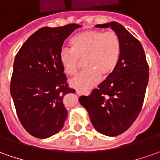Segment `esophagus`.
I'll list each match as a JSON object with an SVG mask.
<instances>
[{
    "label": "esophagus",
    "mask_w": 160,
    "mask_h": 160,
    "mask_svg": "<svg viewBox=\"0 0 160 160\" xmlns=\"http://www.w3.org/2000/svg\"><path fill=\"white\" fill-rule=\"evenodd\" d=\"M76 94H78V95H80V94H82L83 93H82L81 91H78V90H77V91H76ZM86 94H88H88H90V92H87Z\"/></svg>",
    "instance_id": "obj_1"
}]
</instances>
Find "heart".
Masks as SVG:
<instances>
[{
  "mask_svg": "<svg viewBox=\"0 0 160 160\" xmlns=\"http://www.w3.org/2000/svg\"><path fill=\"white\" fill-rule=\"evenodd\" d=\"M72 49L62 47L59 60L68 75L75 74L85 61L88 69L72 79V88L88 90L116 70L121 55V42L115 32L89 30L80 32L71 40Z\"/></svg>",
  "mask_w": 160,
  "mask_h": 160,
  "instance_id": "heart-1",
  "label": "heart"
}]
</instances>
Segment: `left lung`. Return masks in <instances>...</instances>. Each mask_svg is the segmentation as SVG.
Here are the masks:
<instances>
[{"label":"left lung","instance_id":"1","mask_svg":"<svg viewBox=\"0 0 160 160\" xmlns=\"http://www.w3.org/2000/svg\"><path fill=\"white\" fill-rule=\"evenodd\" d=\"M111 28L121 42V55L116 70L80 102L88 112L94 129L115 137L123 133L138 117L149 80V66L142 44L117 22L97 24Z\"/></svg>","mask_w":160,"mask_h":160}]
</instances>
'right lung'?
I'll return each mask as SVG.
<instances>
[{"instance_id": "1", "label": "right lung", "mask_w": 160, "mask_h": 160, "mask_svg": "<svg viewBox=\"0 0 160 160\" xmlns=\"http://www.w3.org/2000/svg\"><path fill=\"white\" fill-rule=\"evenodd\" d=\"M80 27L72 23L39 29L15 58L10 94L22 125L35 138H50L64 126L67 110L63 100L75 90L68 88L59 52Z\"/></svg>"}]
</instances>
